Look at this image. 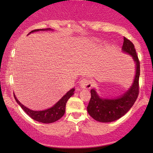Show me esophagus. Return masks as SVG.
Here are the masks:
<instances>
[{"instance_id": "1", "label": "esophagus", "mask_w": 153, "mask_h": 153, "mask_svg": "<svg viewBox=\"0 0 153 153\" xmlns=\"http://www.w3.org/2000/svg\"><path fill=\"white\" fill-rule=\"evenodd\" d=\"M92 82L91 81H90L87 78H83L79 81V86L82 88H86L89 89L92 87Z\"/></svg>"}]
</instances>
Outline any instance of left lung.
Instances as JSON below:
<instances>
[{
  "label": "left lung",
  "mask_w": 153,
  "mask_h": 153,
  "mask_svg": "<svg viewBox=\"0 0 153 153\" xmlns=\"http://www.w3.org/2000/svg\"><path fill=\"white\" fill-rule=\"evenodd\" d=\"M122 51L132 56L135 62L134 79L128 91L114 99L101 98L95 89L91 90V97L87 106V111L92 118L99 122L110 123L120 118L131 108L139 95L140 62L134 45L126 37H124Z\"/></svg>",
  "instance_id": "obj_1"
}]
</instances>
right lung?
<instances>
[{"mask_svg": "<svg viewBox=\"0 0 153 153\" xmlns=\"http://www.w3.org/2000/svg\"><path fill=\"white\" fill-rule=\"evenodd\" d=\"M51 28H46V29H36V30H33L31 32L29 33L30 34L31 33L37 32V31H44V30H51ZM28 34V35H29ZM74 88H72L70 91H69L57 103H56L52 107L47 108L46 110L43 111H33L30 108H27L26 106L21 103L19 100L16 99L15 95H14V99L16 102L19 104L22 109L33 120L38 121V122L42 123H52L56 122L61 118L65 112V106L66 103L68 100L70 99L71 96L74 95Z\"/></svg>", "mask_w": 153, "mask_h": 153, "instance_id": "right-lung-1", "label": "right lung"}]
</instances>
